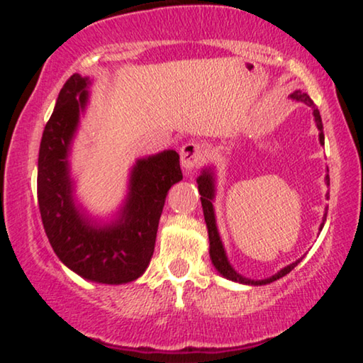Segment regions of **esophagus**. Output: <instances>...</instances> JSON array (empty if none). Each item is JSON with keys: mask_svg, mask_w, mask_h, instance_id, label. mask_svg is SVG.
<instances>
[{"mask_svg": "<svg viewBox=\"0 0 363 363\" xmlns=\"http://www.w3.org/2000/svg\"><path fill=\"white\" fill-rule=\"evenodd\" d=\"M205 160V150L200 143L196 142H188L182 147L180 150V162H182V168L185 172L190 173L191 170H195Z\"/></svg>", "mask_w": 363, "mask_h": 363, "instance_id": "34e87169", "label": "esophagus"}]
</instances>
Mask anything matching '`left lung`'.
Wrapping results in <instances>:
<instances>
[{
  "mask_svg": "<svg viewBox=\"0 0 363 363\" xmlns=\"http://www.w3.org/2000/svg\"><path fill=\"white\" fill-rule=\"evenodd\" d=\"M289 99H292V101H296V102H304L306 106H309L312 108L314 122H315L317 128H319V142H320V145H324V130H322V118H320L319 111H317L315 104L311 101V97L307 96V94L301 92V91L292 92ZM327 172H329V170H327ZM196 183H198V191H200V195H201V206H203V215H205V221H206V228H208V238H210V257H211L213 266H215V269L220 272L223 277H226V279H230V281L240 282V284H246V286H264V284H269V282H272V281H277L282 276L289 274V272L294 269L297 264H299L302 257H301V259L294 261V262H291V264H287L286 267H282L281 271H277L276 274H272L271 277H266V279H259V281L250 279V277L241 276L240 272H238L235 267L231 266L230 259H228V255H226L225 246H223L220 231H218L215 206H213V201H215V195H216V172H215V167H205V168H203L201 175L196 178ZM329 183H330L329 173H327V175H325V185L329 186ZM325 196L329 198V193H327ZM325 216H327V208H325L324 218H322L319 230L324 228Z\"/></svg>",
  "mask_w": 363,
  "mask_h": 363,
  "instance_id": "obj_1",
  "label": "left lung"
}]
</instances>
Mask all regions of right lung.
Wrapping results in <instances>:
<instances>
[{
	"instance_id": "1",
	"label": "right lung",
	"mask_w": 363,
	"mask_h": 363,
	"mask_svg": "<svg viewBox=\"0 0 363 363\" xmlns=\"http://www.w3.org/2000/svg\"><path fill=\"white\" fill-rule=\"evenodd\" d=\"M92 79L74 74L59 92L38 158V203L48 240L64 266L99 284L140 277L155 250L167 193L183 178L175 150L137 158L127 195L108 218H94L76 196L71 150Z\"/></svg>"
}]
</instances>
